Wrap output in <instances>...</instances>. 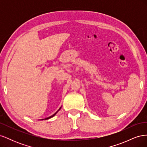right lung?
<instances>
[{
  "label": "right lung",
  "instance_id": "right-lung-1",
  "mask_svg": "<svg viewBox=\"0 0 147 147\" xmlns=\"http://www.w3.org/2000/svg\"><path fill=\"white\" fill-rule=\"evenodd\" d=\"M61 109V107L59 109V110H57V112L55 113H54V114H53V115H51V116H50V117H48V118H45V119H40V120H44V119H50V118H53V117H54V116H55V115H56V113H57V112H59V111L60 110V109Z\"/></svg>",
  "mask_w": 147,
  "mask_h": 147
}]
</instances>
